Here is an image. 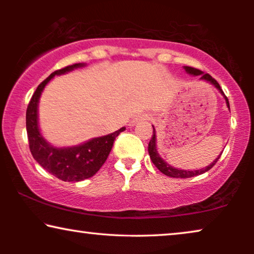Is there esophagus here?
<instances>
[{
    "label": "esophagus",
    "instance_id": "1",
    "mask_svg": "<svg viewBox=\"0 0 254 254\" xmlns=\"http://www.w3.org/2000/svg\"><path fill=\"white\" fill-rule=\"evenodd\" d=\"M147 119H148V116H144V114H140V116H136L130 120L129 126H134V125L140 123V121H143V120H147Z\"/></svg>",
    "mask_w": 254,
    "mask_h": 254
}]
</instances>
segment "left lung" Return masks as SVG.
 I'll list each match as a JSON object with an SVG mask.
<instances>
[{
  "label": "left lung",
  "mask_w": 254,
  "mask_h": 254,
  "mask_svg": "<svg viewBox=\"0 0 254 254\" xmlns=\"http://www.w3.org/2000/svg\"><path fill=\"white\" fill-rule=\"evenodd\" d=\"M185 70L189 72V74H192V75H200L201 76V79H206V81L210 82L211 84H214L216 88L220 90L221 93L224 92L222 91L220 84H218L217 81L215 78L211 77L209 74H203L202 71L199 70V69L196 68H193V67H185ZM225 100H227V105L229 107V110H230V105H229V100L227 98V96H225ZM148 151H149V155H150V158L152 163H154L156 168H157L159 171L162 173H164L165 176L168 177H172V178H192V177H195V176H199V175H202V173L207 172L208 170H210L213 166L216 164V162L218 161V158L221 157V155L218 156V157L215 159V161L211 163L209 166H207L206 169H201V170H195V171H185V170H179V169H175L172 168L171 165H169L168 163H165L163 159L159 157L157 150H156V135H155V129H154V133H152V136H151V140L149 142V145H148Z\"/></svg>",
  "instance_id": "obj_1"
}]
</instances>
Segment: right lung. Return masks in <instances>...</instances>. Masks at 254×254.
<instances>
[{
	"label": "right lung",
	"mask_w": 254,
	"mask_h": 254,
	"mask_svg": "<svg viewBox=\"0 0 254 254\" xmlns=\"http://www.w3.org/2000/svg\"><path fill=\"white\" fill-rule=\"evenodd\" d=\"M83 64H75L59 69L38 85L26 110V131L30 151L33 158L51 175L64 182H81L95 176L109 157L113 142L125 127L106 136L96 137L84 144L71 148H54L45 141L38 127V102L45 85L54 77L82 67Z\"/></svg>",
	"instance_id": "obj_1"
}]
</instances>
